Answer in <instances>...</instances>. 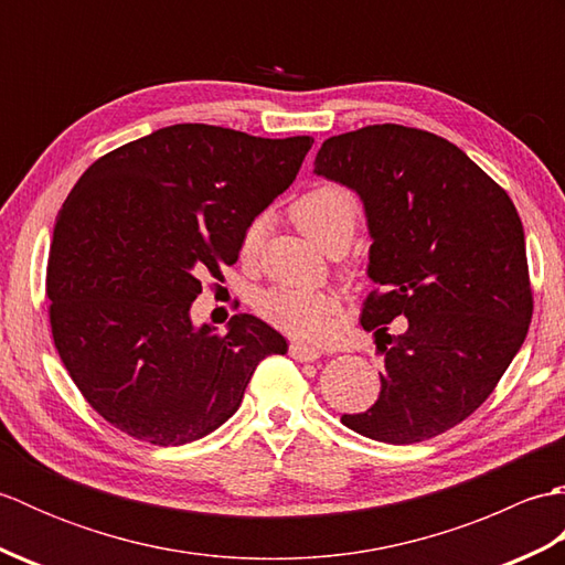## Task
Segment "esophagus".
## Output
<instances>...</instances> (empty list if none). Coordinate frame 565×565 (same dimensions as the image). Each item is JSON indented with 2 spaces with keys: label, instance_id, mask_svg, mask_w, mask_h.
I'll list each match as a JSON object with an SVG mask.
<instances>
[{
  "label": "esophagus",
  "instance_id": "obj_1",
  "mask_svg": "<svg viewBox=\"0 0 565 565\" xmlns=\"http://www.w3.org/2000/svg\"><path fill=\"white\" fill-rule=\"evenodd\" d=\"M289 354L294 359H298V362H316V359L322 354L318 347H310V344H303V342H291L289 344Z\"/></svg>",
  "mask_w": 565,
  "mask_h": 565
}]
</instances>
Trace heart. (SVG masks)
I'll use <instances>...</instances> for the list:
<instances>
[{"label": "heart", "instance_id": "heart-1", "mask_svg": "<svg viewBox=\"0 0 565 565\" xmlns=\"http://www.w3.org/2000/svg\"><path fill=\"white\" fill-rule=\"evenodd\" d=\"M291 218L310 243L322 252L347 247L352 243L359 221L356 199L340 184L320 182L306 189L291 203ZM262 221L249 223L243 235V252L252 255L259 247ZM259 313L274 322L276 328L296 334V338L320 340L330 328L334 313V298L326 291L308 289H271L259 296Z\"/></svg>", "mask_w": 565, "mask_h": 565}]
</instances>
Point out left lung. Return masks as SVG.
Returning <instances> with one entry per match:
<instances>
[{"label": "left lung", "instance_id": "left-lung-1", "mask_svg": "<svg viewBox=\"0 0 565 565\" xmlns=\"http://www.w3.org/2000/svg\"><path fill=\"white\" fill-rule=\"evenodd\" d=\"M313 172L362 199L381 289L362 313L386 364L381 393L342 425L386 444L437 437L493 393L530 330L518 209L454 142L395 124L328 138ZM393 317L408 320L398 339Z\"/></svg>", "mask_w": 565, "mask_h": 565}]
</instances>
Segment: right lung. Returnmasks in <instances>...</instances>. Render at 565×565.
Masks as SVG:
<instances>
[{
	"mask_svg": "<svg viewBox=\"0 0 565 565\" xmlns=\"http://www.w3.org/2000/svg\"><path fill=\"white\" fill-rule=\"evenodd\" d=\"M310 146L177 124L79 177L53 227L47 298L57 354L106 423L158 447L201 439L233 417L262 359L289 350L249 313L225 334L196 328L191 303Z\"/></svg>",
	"mask_w": 565,
	"mask_h": 565,
	"instance_id": "1",
	"label": "right lung"
}]
</instances>
